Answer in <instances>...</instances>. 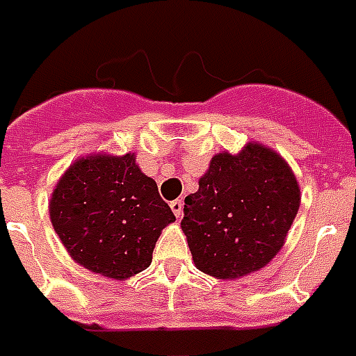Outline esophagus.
Wrapping results in <instances>:
<instances>
[{
    "mask_svg": "<svg viewBox=\"0 0 356 356\" xmlns=\"http://www.w3.org/2000/svg\"><path fill=\"white\" fill-rule=\"evenodd\" d=\"M170 207H172L173 214H175L177 218H181V214H183V202H181V200H173V202L170 203Z\"/></svg>",
    "mask_w": 356,
    "mask_h": 356,
    "instance_id": "esophagus-1",
    "label": "esophagus"
}]
</instances>
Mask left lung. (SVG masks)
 <instances>
[{"label":"left lung","mask_w":356,"mask_h":356,"mask_svg":"<svg viewBox=\"0 0 356 356\" xmlns=\"http://www.w3.org/2000/svg\"><path fill=\"white\" fill-rule=\"evenodd\" d=\"M298 205L297 177L275 149L250 142L214 154L184 197L181 229L194 265L218 280L256 273L282 250Z\"/></svg>","instance_id":"obj_1"}]
</instances>
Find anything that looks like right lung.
<instances>
[{"label":"right lung","instance_id":"obj_1","mask_svg":"<svg viewBox=\"0 0 356 356\" xmlns=\"http://www.w3.org/2000/svg\"><path fill=\"white\" fill-rule=\"evenodd\" d=\"M48 211L69 256L113 280L145 270L162 229L175 222L134 153L76 159L59 177Z\"/></svg>","mask_w":356,"mask_h":356}]
</instances>
